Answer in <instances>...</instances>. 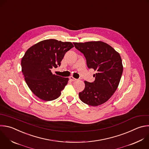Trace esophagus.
Segmentation results:
<instances>
[{
  "label": "esophagus",
  "instance_id": "esophagus-1",
  "mask_svg": "<svg viewBox=\"0 0 149 149\" xmlns=\"http://www.w3.org/2000/svg\"><path fill=\"white\" fill-rule=\"evenodd\" d=\"M70 80H71V81H75L77 80V79H75V78H74V77H72V76L70 77Z\"/></svg>",
  "mask_w": 149,
  "mask_h": 149
}]
</instances>
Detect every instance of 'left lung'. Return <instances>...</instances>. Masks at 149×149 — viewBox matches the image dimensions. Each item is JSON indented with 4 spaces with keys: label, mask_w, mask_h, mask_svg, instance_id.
Returning a JSON list of instances; mask_svg holds the SVG:
<instances>
[{
    "label": "left lung",
    "mask_w": 149,
    "mask_h": 149,
    "mask_svg": "<svg viewBox=\"0 0 149 149\" xmlns=\"http://www.w3.org/2000/svg\"><path fill=\"white\" fill-rule=\"evenodd\" d=\"M86 60L87 67L97 72L93 82L86 81L85 89L79 93L84 103L96 107L106 102L118 88L123 65L120 54L109 44L101 41L74 42Z\"/></svg>",
    "instance_id": "left-lung-1"
}]
</instances>
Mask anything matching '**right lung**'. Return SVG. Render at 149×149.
<instances>
[{"mask_svg":"<svg viewBox=\"0 0 149 149\" xmlns=\"http://www.w3.org/2000/svg\"><path fill=\"white\" fill-rule=\"evenodd\" d=\"M74 47L71 42L55 39L41 41L30 47L22 59V72L31 92L45 101L56 100L69 80L53 74L51 69L60 66L65 54Z\"/></svg>","mask_w":149,"mask_h":149,"instance_id":"obj_1","label":"right lung"}]
</instances>
